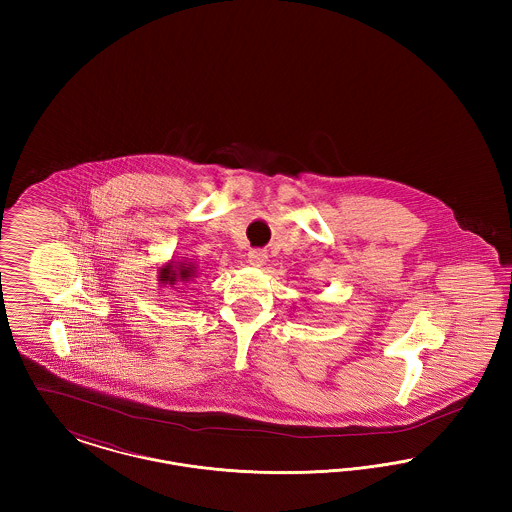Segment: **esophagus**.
<instances>
[{
    "label": "esophagus",
    "mask_w": 512,
    "mask_h": 512,
    "mask_svg": "<svg viewBox=\"0 0 512 512\" xmlns=\"http://www.w3.org/2000/svg\"><path fill=\"white\" fill-rule=\"evenodd\" d=\"M247 261H249V265H253V267H265L268 261L267 251H263V249H251V251L247 253Z\"/></svg>",
    "instance_id": "34e87169"
}]
</instances>
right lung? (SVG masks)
<instances>
[{"mask_svg": "<svg viewBox=\"0 0 512 512\" xmlns=\"http://www.w3.org/2000/svg\"><path fill=\"white\" fill-rule=\"evenodd\" d=\"M199 265L192 261V259H180V261H169L167 265L159 267V284L161 286H171L174 288V284L182 282V284H188L195 280L199 276Z\"/></svg>", "mask_w": 512, "mask_h": 512, "instance_id": "obj_1", "label": "right lung"}]
</instances>
